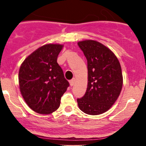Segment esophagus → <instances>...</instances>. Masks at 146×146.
Returning a JSON list of instances; mask_svg holds the SVG:
<instances>
[{
    "instance_id": "esophagus-1",
    "label": "esophagus",
    "mask_w": 146,
    "mask_h": 146,
    "mask_svg": "<svg viewBox=\"0 0 146 146\" xmlns=\"http://www.w3.org/2000/svg\"><path fill=\"white\" fill-rule=\"evenodd\" d=\"M75 82V78H73V79H72V80H70V82H69L70 85H71V86H73V85H74Z\"/></svg>"
}]
</instances>
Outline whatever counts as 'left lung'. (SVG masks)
Listing matches in <instances>:
<instances>
[{"label":"left lung","instance_id":"8db88e82","mask_svg":"<svg viewBox=\"0 0 146 146\" xmlns=\"http://www.w3.org/2000/svg\"><path fill=\"white\" fill-rule=\"evenodd\" d=\"M78 44L88 63V84L83 98L77 100L79 108L88 115H101L111 108L121 93V65L115 53L100 42L85 40Z\"/></svg>","mask_w":146,"mask_h":146}]
</instances>
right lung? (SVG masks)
Listing matches in <instances>:
<instances>
[{
  "label": "right lung",
  "instance_id": "right-lung-1",
  "mask_svg": "<svg viewBox=\"0 0 146 146\" xmlns=\"http://www.w3.org/2000/svg\"><path fill=\"white\" fill-rule=\"evenodd\" d=\"M64 44H46L25 58L18 73L20 91L28 106L48 115L59 108L69 85L57 58Z\"/></svg>",
  "mask_w": 146,
  "mask_h": 146
}]
</instances>
